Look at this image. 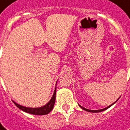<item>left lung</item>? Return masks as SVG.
<instances>
[{"mask_svg": "<svg viewBox=\"0 0 130 130\" xmlns=\"http://www.w3.org/2000/svg\"><path fill=\"white\" fill-rule=\"evenodd\" d=\"M79 106H80V105H79ZM111 106H112V104L110 105V106H108L107 107H105V108H104V109H101V110H88V109H86V108H85V107H82V106H80V107L81 108H82L83 110H85L88 111V112H102V111L105 110H107V108H109V107H111Z\"/></svg>", "mask_w": 130, "mask_h": 130, "instance_id": "1", "label": "left lung"}]
</instances>
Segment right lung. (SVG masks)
<instances>
[{"label": "right lung", "instance_id": "add662e5", "mask_svg": "<svg viewBox=\"0 0 130 130\" xmlns=\"http://www.w3.org/2000/svg\"><path fill=\"white\" fill-rule=\"evenodd\" d=\"M55 99H56V90L54 93V95L52 96L51 99L48 102V103L46 104L45 106L41 107H39V108H29V107H23V106H21L18 104L14 102V104L20 108V110H22L23 111L28 112V113H31V114H33V115H46L48 113H49L52 110L53 107H54V105L55 103Z\"/></svg>", "mask_w": 130, "mask_h": 130}]
</instances>
